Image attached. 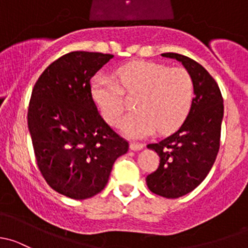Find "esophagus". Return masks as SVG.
Returning <instances> with one entry per match:
<instances>
[{"mask_svg": "<svg viewBox=\"0 0 248 248\" xmlns=\"http://www.w3.org/2000/svg\"><path fill=\"white\" fill-rule=\"evenodd\" d=\"M144 148V144L143 143H136V142H131L130 143V149L134 150V152H137V150H141Z\"/></svg>", "mask_w": 248, "mask_h": 248, "instance_id": "1", "label": "esophagus"}]
</instances>
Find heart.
I'll return each mask as SVG.
<instances>
[{"mask_svg":"<svg viewBox=\"0 0 248 248\" xmlns=\"http://www.w3.org/2000/svg\"><path fill=\"white\" fill-rule=\"evenodd\" d=\"M124 93L139 94L134 107L119 123L130 139H143L159 127L167 132L185 121L193 100V82L184 68L153 62H134L117 71V78L96 76L92 83L94 101L104 119L116 125L125 108Z\"/></svg>","mask_w":248,"mask_h":248,"instance_id":"1","label":"heart"}]
</instances>
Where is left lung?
<instances>
[{"label":"left lung","instance_id":"1","mask_svg":"<svg viewBox=\"0 0 248 248\" xmlns=\"http://www.w3.org/2000/svg\"><path fill=\"white\" fill-rule=\"evenodd\" d=\"M161 56L179 61L187 70L195 98L185 122L174 134L147 145L156 152L160 163L145 181L155 195L179 198L195 190L215 162L219 149L223 99L216 81L200 63L179 53Z\"/></svg>","mask_w":248,"mask_h":248}]
</instances>
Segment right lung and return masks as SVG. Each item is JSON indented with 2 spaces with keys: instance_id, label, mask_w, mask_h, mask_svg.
Here are the masks:
<instances>
[{
  "instance_id": "obj_1",
  "label": "right lung",
  "mask_w": 248,
  "mask_h": 248,
  "mask_svg": "<svg viewBox=\"0 0 248 248\" xmlns=\"http://www.w3.org/2000/svg\"><path fill=\"white\" fill-rule=\"evenodd\" d=\"M113 55L74 51L45 69L31 95L27 124L40 173L55 191L86 200L104 190L129 143L101 118L91 78Z\"/></svg>"
}]
</instances>
